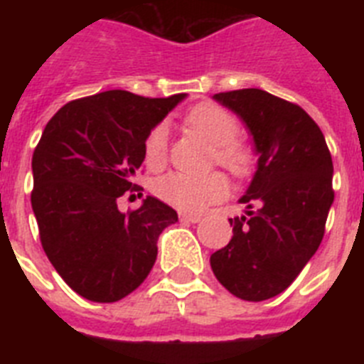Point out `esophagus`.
<instances>
[{
  "mask_svg": "<svg viewBox=\"0 0 364 364\" xmlns=\"http://www.w3.org/2000/svg\"><path fill=\"white\" fill-rule=\"evenodd\" d=\"M178 217L182 222H193V224L200 220V215H193V213H180Z\"/></svg>",
  "mask_w": 364,
  "mask_h": 364,
  "instance_id": "1",
  "label": "esophagus"
}]
</instances>
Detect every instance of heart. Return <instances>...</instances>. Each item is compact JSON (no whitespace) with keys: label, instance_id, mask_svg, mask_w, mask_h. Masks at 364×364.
Here are the masks:
<instances>
[{"label":"heart","instance_id":"b5f03b06","mask_svg":"<svg viewBox=\"0 0 364 364\" xmlns=\"http://www.w3.org/2000/svg\"><path fill=\"white\" fill-rule=\"evenodd\" d=\"M193 131L210 140L215 156L220 166L233 175H242L250 167V153L235 138L239 134V122L228 109L215 104H200L193 107L186 117ZM167 124H156L149 131L144 144V156L147 166L160 167L167 153ZM154 191L167 204L182 211H202L205 205L222 200L228 195L226 178L218 173L210 175H189V173H169L154 184Z\"/></svg>","mask_w":364,"mask_h":364}]
</instances>
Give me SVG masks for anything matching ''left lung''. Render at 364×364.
I'll use <instances>...</instances> for the list:
<instances>
[{
	"instance_id": "left-lung-1",
	"label": "left lung",
	"mask_w": 364,
	"mask_h": 364,
	"mask_svg": "<svg viewBox=\"0 0 364 364\" xmlns=\"http://www.w3.org/2000/svg\"><path fill=\"white\" fill-rule=\"evenodd\" d=\"M253 138L257 171L244 215L230 218L233 237L211 255L224 288L244 301L284 291L315 255L333 204V164L324 134L304 109L262 89L218 92Z\"/></svg>"
}]
</instances>
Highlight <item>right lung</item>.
I'll use <instances>...</instances> for the list:
<instances>
[{
    "mask_svg": "<svg viewBox=\"0 0 364 364\" xmlns=\"http://www.w3.org/2000/svg\"><path fill=\"white\" fill-rule=\"evenodd\" d=\"M184 98L114 89L69 102L45 125L32 154V211L50 264L87 301L114 302L136 290L160 233L178 220L159 198L131 213L118 210V198L138 191L147 134Z\"/></svg>",
    "mask_w": 364,
    "mask_h": 364,
    "instance_id": "1",
    "label": "right lung"
}]
</instances>
